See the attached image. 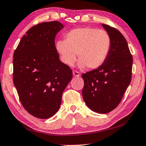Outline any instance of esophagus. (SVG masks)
<instances>
[{
    "instance_id": "1",
    "label": "esophagus",
    "mask_w": 146,
    "mask_h": 146,
    "mask_svg": "<svg viewBox=\"0 0 146 146\" xmlns=\"http://www.w3.org/2000/svg\"><path fill=\"white\" fill-rule=\"evenodd\" d=\"M73 75L75 77H80V74L77 71H75V70H73Z\"/></svg>"
}]
</instances>
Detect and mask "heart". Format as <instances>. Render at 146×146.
<instances>
[{
	"label": "heart",
	"mask_w": 146,
	"mask_h": 146,
	"mask_svg": "<svg viewBox=\"0 0 146 146\" xmlns=\"http://www.w3.org/2000/svg\"><path fill=\"white\" fill-rule=\"evenodd\" d=\"M111 39L104 30L84 27L71 30L65 35V40L57 41L56 48L61 59L68 66H73L78 59L80 68L94 69L105 63L109 54Z\"/></svg>",
	"instance_id": "obj_1"
}]
</instances>
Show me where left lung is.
I'll return each instance as SVG.
<instances>
[{
    "label": "left lung",
    "instance_id": "left-lung-1",
    "mask_svg": "<svg viewBox=\"0 0 146 146\" xmlns=\"http://www.w3.org/2000/svg\"><path fill=\"white\" fill-rule=\"evenodd\" d=\"M111 39L109 54L102 66L82 75V98L86 105L99 114L117 107L131 81L133 56L122 34L103 24Z\"/></svg>",
    "mask_w": 146,
    "mask_h": 146
}]
</instances>
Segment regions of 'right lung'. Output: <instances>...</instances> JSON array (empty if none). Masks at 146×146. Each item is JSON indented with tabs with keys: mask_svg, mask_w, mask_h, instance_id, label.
<instances>
[{
	"mask_svg": "<svg viewBox=\"0 0 146 146\" xmlns=\"http://www.w3.org/2000/svg\"><path fill=\"white\" fill-rule=\"evenodd\" d=\"M60 22H44L31 28L13 54V84L25 110L47 119L56 114L62 96L73 77L72 70L59 60L55 36L63 29Z\"/></svg>",
	"mask_w": 146,
	"mask_h": 146,
	"instance_id": "right-lung-1",
	"label": "right lung"
}]
</instances>
